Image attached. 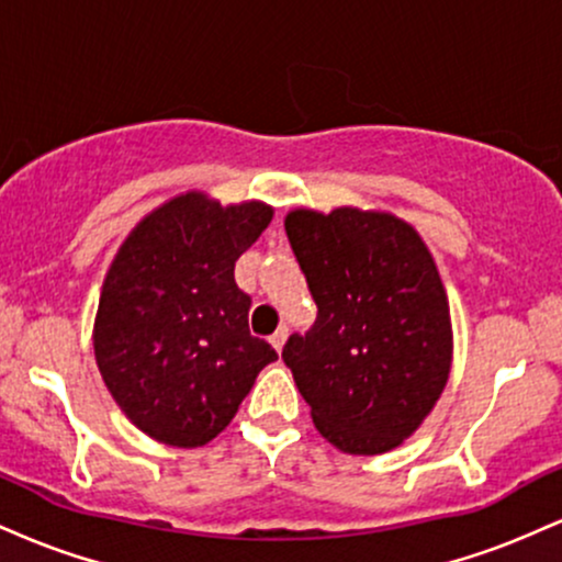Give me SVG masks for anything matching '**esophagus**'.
Here are the masks:
<instances>
[{
	"label": "esophagus",
	"instance_id": "1",
	"mask_svg": "<svg viewBox=\"0 0 562 562\" xmlns=\"http://www.w3.org/2000/svg\"><path fill=\"white\" fill-rule=\"evenodd\" d=\"M285 340H288V327H280V330H277L272 338H269V344H272L277 351H282V346H285Z\"/></svg>",
	"mask_w": 562,
	"mask_h": 562
}]
</instances>
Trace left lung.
Returning <instances> with one entry per match:
<instances>
[{
  "label": "left lung",
  "instance_id": "1",
  "mask_svg": "<svg viewBox=\"0 0 562 562\" xmlns=\"http://www.w3.org/2000/svg\"><path fill=\"white\" fill-rule=\"evenodd\" d=\"M285 232L317 322L282 359L312 420L346 454H383L420 428L451 367L447 290L415 227L351 205L299 209Z\"/></svg>",
  "mask_w": 562,
  "mask_h": 562
}]
</instances>
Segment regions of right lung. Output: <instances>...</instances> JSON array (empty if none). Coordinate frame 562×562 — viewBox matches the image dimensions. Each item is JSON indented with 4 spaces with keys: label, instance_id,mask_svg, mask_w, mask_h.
Masks as SVG:
<instances>
[{
    "label": "right lung",
    "instance_id": "add662e5",
    "mask_svg": "<svg viewBox=\"0 0 562 562\" xmlns=\"http://www.w3.org/2000/svg\"><path fill=\"white\" fill-rule=\"evenodd\" d=\"M272 222V205L224 209L187 192L147 214L102 282L94 357L115 404L142 434L203 447L235 417L277 351L248 330L250 295L235 261Z\"/></svg>",
    "mask_w": 562,
    "mask_h": 562
}]
</instances>
